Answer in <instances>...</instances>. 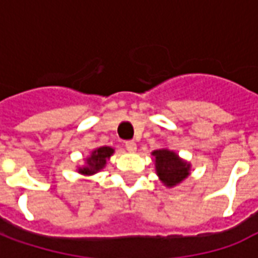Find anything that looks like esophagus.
I'll return each mask as SVG.
<instances>
[{"label":"esophagus","instance_id":"34e87169","mask_svg":"<svg viewBox=\"0 0 258 258\" xmlns=\"http://www.w3.org/2000/svg\"><path fill=\"white\" fill-rule=\"evenodd\" d=\"M125 149L128 152H131V153H134V152L137 151V144H135L134 141H127V142H125Z\"/></svg>","mask_w":258,"mask_h":258}]
</instances>
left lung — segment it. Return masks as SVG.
<instances>
[{"label": "left lung", "mask_w": 258, "mask_h": 258, "mask_svg": "<svg viewBox=\"0 0 258 258\" xmlns=\"http://www.w3.org/2000/svg\"><path fill=\"white\" fill-rule=\"evenodd\" d=\"M152 155L155 156L157 175L168 188L178 185L189 175L190 164L182 160L175 152L168 149H157L152 152Z\"/></svg>", "instance_id": "8db88e82"}]
</instances>
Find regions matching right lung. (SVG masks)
Masks as SVG:
<instances>
[{
	"label": "right lung",
	"instance_id": "obj_1",
	"mask_svg": "<svg viewBox=\"0 0 258 258\" xmlns=\"http://www.w3.org/2000/svg\"><path fill=\"white\" fill-rule=\"evenodd\" d=\"M113 152H114V149L110 146H101L95 151H92L90 157L85 159L84 167L79 168V173L83 174V175H92V174L101 171L102 168L106 166L107 160L110 159Z\"/></svg>",
	"mask_w": 258,
	"mask_h": 258
}]
</instances>
